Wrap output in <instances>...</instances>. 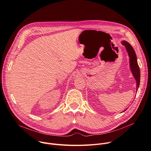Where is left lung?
I'll list each match as a JSON object with an SVG mask.
<instances>
[{"label": "left lung", "instance_id": "8db88e82", "mask_svg": "<svg viewBox=\"0 0 151 151\" xmlns=\"http://www.w3.org/2000/svg\"><path fill=\"white\" fill-rule=\"evenodd\" d=\"M122 44L124 45L126 48V50L128 53V55L129 57V64H130V68L132 73L136 80V90H138L140 84V69L137 61V57L135 54V52L131 46V45L126 41H122L121 42ZM127 110L125 109L123 111Z\"/></svg>", "mask_w": 151, "mask_h": 151}]
</instances>
